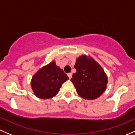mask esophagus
Segmentation results:
<instances>
[{
    "label": "esophagus",
    "mask_w": 135,
    "mask_h": 135,
    "mask_svg": "<svg viewBox=\"0 0 135 135\" xmlns=\"http://www.w3.org/2000/svg\"><path fill=\"white\" fill-rule=\"evenodd\" d=\"M72 74L71 73V72H70V73H69V74H68V76H69V79H71V78H72Z\"/></svg>",
    "instance_id": "34e87169"
}]
</instances>
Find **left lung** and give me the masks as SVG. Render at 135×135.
<instances>
[{
  "label": "left lung",
  "mask_w": 135,
  "mask_h": 135,
  "mask_svg": "<svg viewBox=\"0 0 135 135\" xmlns=\"http://www.w3.org/2000/svg\"><path fill=\"white\" fill-rule=\"evenodd\" d=\"M71 81L81 97L86 100H94L105 91L107 78L104 70L91 57L82 56L76 59Z\"/></svg>",
  "instance_id": "1"
}]
</instances>
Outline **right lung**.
Instances as JSON below:
<instances>
[{"label": "right lung", "mask_w": 135, "mask_h": 135, "mask_svg": "<svg viewBox=\"0 0 135 135\" xmlns=\"http://www.w3.org/2000/svg\"><path fill=\"white\" fill-rule=\"evenodd\" d=\"M69 79L63 70L56 66L54 61H52L34 75L31 85L38 98H50L59 92L62 85Z\"/></svg>", "instance_id": "add662e5"}]
</instances>
